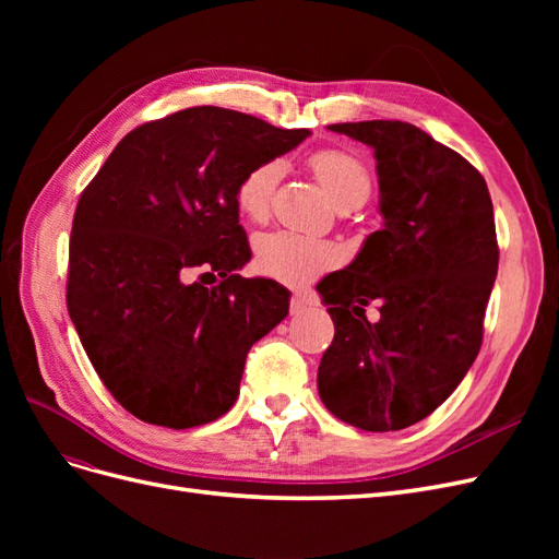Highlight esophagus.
<instances>
[{
  "instance_id": "esophagus-1",
  "label": "esophagus",
  "mask_w": 559,
  "mask_h": 559,
  "mask_svg": "<svg viewBox=\"0 0 559 559\" xmlns=\"http://www.w3.org/2000/svg\"><path fill=\"white\" fill-rule=\"evenodd\" d=\"M310 306H314V300L310 298V296H306V294H294L292 296V312L294 314H298V312H302V310H308Z\"/></svg>"
}]
</instances>
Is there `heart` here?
Masks as SVG:
<instances>
[{
  "instance_id": "1",
  "label": "heart",
  "mask_w": 559,
  "mask_h": 559,
  "mask_svg": "<svg viewBox=\"0 0 559 559\" xmlns=\"http://www.w3.org/2000/svg\"><path fill=\"white\" fill-rule=\"evenodd\" d=\"M308 167L341 210L364 205L373 191V177H370L368 165L347 148H319L308 156ZM277 179L280 163L265 160L253 165L235 186L238 210L251 222H263L270 214ZM253 253H257V267L263 275L289 284L308 280L337 261V251L329 242L289 230L261 235Z\"/></svg>"
}]
</instances>
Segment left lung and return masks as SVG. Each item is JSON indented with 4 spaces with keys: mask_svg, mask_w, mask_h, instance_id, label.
<instances>
[{
    "mask_svg": "<svg viewBox=\"0 0 559 559\" xmlns=\"http://www.w3.org/2000/svg\"><path fill=\"white\" fill-rule=\"evenodd\" d=\"M329 128L373 146L384 224L317 284L335 324L319 396L352 427L399 431L431 415L478 357L499 267L492 198L464 156L411 123ZM370 301L378 322L365 317Z\"/></svg>",
    "mask_w": 559,
    "mask_h": 559,
    "instance_id": "left-lung-1",
    "label": "left lung"
}]
</instances>
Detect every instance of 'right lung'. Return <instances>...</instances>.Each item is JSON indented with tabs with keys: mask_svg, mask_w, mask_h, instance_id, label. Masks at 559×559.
Masks as SVG:
<instances>
[{
	"mask_svg": "<svg viewBox=\"0 0 559 559\" xmlns=\"http://www.w3.org/2000/svg\"><path fill=\"white\" fill-rule=\"evenodd\" d=\"M308 134L191 107L128 132L83 189L67 310L138 419L191 429L233 408L247 352L289 312L282 284L235 273L251 259L235 186Z\"/></svg>",
	"mask_w": 559,
	"mask_h": 559,
	"instance_id": "1",
	"label": "right lung"
}]
</instances>
